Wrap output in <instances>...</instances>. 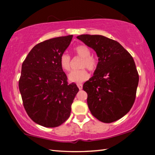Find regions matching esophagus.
<instances>
[{
	"label": "esophagus",
	"mask_w": 155,
	"mask_h": 155,
	"mask_svg": "<svg viewBox=\"0 0 155 155\" xmlns=\"http://www.w3.org/2000/svg\"><path fill=\"white\" fill-rule=\"evenodd\" d=\"M77 86H78V89H79L80 90H82V89H83V85H82V84H77Z\"/></svg>",
	"instance_id": "obj_1"
}]
</instances>
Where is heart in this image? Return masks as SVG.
<instances>
[{
  "label": "heart",
  "mask_w": 155,
  "mask_h": 155,
  "mask_svg": "<svg viewBox=\"0 0 155 155\" xmlns=\"http://www.w3.org/2000/svg\"><path fill=\"white\" fill-rule=\"evenodd\" d=\"M74 51L77 55L82 58L81 63V68H86L90 71H94L97 67V61L93 56L90 55L91 52L90 48L85 45H78L76 46ZM60 65L64 71L68 72L71 68V59L70 57L66 53H64L60 57ZM89 74L85 68L78 70H74L68 75V79L70 81L76 83H81L87 80Z\"/></svg>",
  "instance_id": "heart-1"
}]
</instances>
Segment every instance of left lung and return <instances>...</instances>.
I'll list each match as a JSON object with an SVG mask.
<instances>
[{
  "mask_svg": "<svg viewBox=\"0 0 155 155\" xmlns=\"http://www.w3.org/2000/svg\"><path fill=\"white\" fill-rule=\"evenodd\" d=\"M77 38L98 57L93 77L83 86L91 114L104 123L122 118L134 103L139 83L133 57L119 42L104 36L81 35Z\"/></svg>",
  "mask_w": 155,
  "mask_h": 155,
  "instance_id": "left-lung-1",
  "label": "left lung"
}]
</instances>
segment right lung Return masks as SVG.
<instances>
[{"mask_svg":"<svg viewBox=\"0 0 155 155\" xmlns=\"http://www.w3.org/2000/svg\"><path fill=\"white\" fill-rule=\"evenodd\" d=\"M72 37H59L37 44L22 65L19 90L24 107L34 122L44 127H59L70 117L78 91L75 83H68L59 63Z\"/></svg>","mask_w":155,"mask_h":155,"instance_id":"right-lung-1","label":"right lung"}]
</instances>
